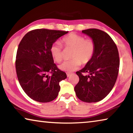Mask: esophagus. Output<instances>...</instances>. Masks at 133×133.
<instances>
[{
    "mask_svg": "<svg viewBox=\"0 0 133 133\" xmlns=\"http://www.w3.org/2000/svg\"><path fill=\"white\" fill-rule=\"evenodd\" d=\"M66 75H67V77H69V76L71 75V73H69V72H67Z\"/></svg>",
    "mask_w": 133,
    "mask_h": 133,
    "instance_id": "34e87169",
    "label": "esophagus"
}]
</instances>
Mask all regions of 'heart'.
Here are the masks:
<instances>
[{
	"mask_svg": "<svg viewBox=\"0 0 133 133\" xmlns=\"http://www.w3.org/2000/svg\"><path fill=\"white\" fill-rule=\"evenodd\" d=\"M65 48L73 49L71 57L72 59L65 61L59 66V68L64 71H72L77 69L82 64H85L90 62L95 53V43L91 39H85L82 35L71 33L62 40ZM51 56L57 63L63 60V48L59 43H56L50 48Z\"/></svg>",
	"mask_w": 133,
	"mask_h": 133,
	"instance_id": "b5f03b06",
	"label": "heart"
}]
</instances>
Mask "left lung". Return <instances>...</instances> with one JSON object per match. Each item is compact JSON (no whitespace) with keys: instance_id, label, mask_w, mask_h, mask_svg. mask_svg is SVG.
<instances>
[{"instance_id":"left-lung-1","label":"left lung","mask_w":133,"mask_h":133,"mask_svg":"<svg viewBox=\"0 0 133 133\" xmlns=\"http://www.w3.org/2000/svg\"><path fill=\"white\" fill-rule=\"evenodd\" d=\"M95 43V53L84 68L76 71L79 82L75 87L80 100L95 103L105 98L113 88L117 78L120 58L117 48L111 37L97 29L82 30ZM88 73L89 75L85 74Z\"/></svg>"}]
</instances>
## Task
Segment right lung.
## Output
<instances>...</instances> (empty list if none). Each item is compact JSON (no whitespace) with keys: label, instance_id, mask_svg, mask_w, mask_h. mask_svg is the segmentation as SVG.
<instances>
[{"label":"right lung","instance_id":"1","mask_svg":"<svg viewBox=\"0 0 133 133\" xmlns=\"http://www.w3.org/2000/svg\"><path fill=\"white\" fill-rule=\"evenodd\" d=\"M68 31L38 29L24 35L18 46L16 70L20 84L29 97L40 103L50 102L58 96L59 83L65 72L54 63L51 45Z\"/></svg>","mask_w":133,"mask_h":133}]
</instances>
